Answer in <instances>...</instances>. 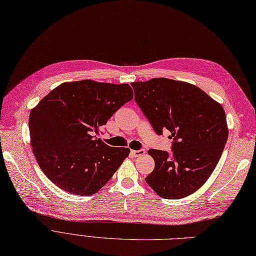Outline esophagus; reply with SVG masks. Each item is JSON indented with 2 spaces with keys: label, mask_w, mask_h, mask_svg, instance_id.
Instances as JSON below:
<instances>
[{
  "label": "esophagus",
  "mask_w": 256,
  "mask_h": 256,
  "mask_svg": "<svg viewBox=\"0 0 256 256\" xmlns=\"http://www.w3.org/2000/svg\"><path fill=\"white\" fill-rule=\"evenodd\" d=\"M131 154L134 157H138L144 154V149H140V150H131Z\"/></svg>",
  "instance_id": "obj_1"
}]
</instances>
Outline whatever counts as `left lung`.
<instances>
[{
  "mask_svg": "<svg viewBox=\"0 0 256 256\" xmlns=\"http://www.w3.org/2000/svg\"><path fill=\"white\" fill-rule=\"evenodd\" d=\"M134 100L156 134L171 132L172 152L150 149L155 168L146 182L164 199L199 190L216 166L228 138L223 107L188 82L154 78L131 83Z\"/></svg>",
  "mask_w": 256,
  "mask_h": 256,
  "instance_id": "1",
  "label": "left lung"
}]
</instances>
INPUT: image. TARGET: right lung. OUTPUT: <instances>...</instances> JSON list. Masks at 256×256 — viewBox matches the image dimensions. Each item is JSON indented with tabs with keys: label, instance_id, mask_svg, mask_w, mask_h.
Listing matches in <instances>:
<instances>
[{
	"label": "right lung",
	"instance_id": "obj_1",
	"mask_svg": "<svg viewBox=\"0 0 256 256\" xmlns=\"http://www.w3.org/2000/svg\"><path fill=\"white\" fill-rule=\"evenodd\" d=\"M132 96L128 84L81 80L60 84L32 109L33 153L54 184L90 196L110 180L130 150L110 147L96 136Z\"/></svg>",
	"mask_w": 256,
	"mask_h": 256
}]
</instances>
